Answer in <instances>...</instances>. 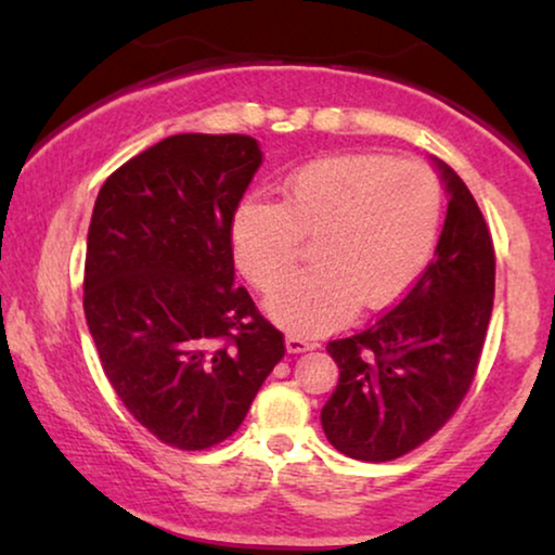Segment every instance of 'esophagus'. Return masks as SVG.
<instances>
[{"label":"esophagus","instance_id":"obj_1","mask_svg":"<svg viewBox=\"0 0 555 555\" xmlns=\"http://www.w3.org/2000/svg\"><path fill=\"white\" fill-rule=\"evenodd\" d=\"M285 346L291 353H302V351H310V348H315L318 344L306 336H298V333H287Z\"/></svg>","mask_w":555,"mask_h":555}]
</instances>
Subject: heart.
Listing matches in <instances>:
<instances>
[{"label":"heart","instance_id":"1","mask_svg":"<svg viewBox=\"0 0 555 555\" xmlns=\"http://www.w3.org/2000/svg\"><path fill=\"white\" fill-rule=\"evenodd\" d=\"M442 184L420 162L346 154L310 162L280 184L278 204L247 199L232 217L240 270L272 293L314 240L315 269L268 300L275 321L302 333L344 323L356 302L384 308L416 283L442 227Z\"/></svg>","mask_w":555,"mask_h":555}]
</instances>
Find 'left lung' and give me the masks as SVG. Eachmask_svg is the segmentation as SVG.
Returning a JSON list of instances; mask_svg holds the SVG:
<instances>
[{
  "label": "left lung",
  "mask_w": 555,
  "mask_h": 555,
  "mask_svg": "<svg viewBox=\"0 0 555 555\" xmlns=\"http://www.w3.org/2000/svg\"><path fill=\"white\" fill-rule=\"evenodd\" d=\"M450 207L435 260L404 298L328 340L336 391L321 422L338 452L389 462L435 437L475 382L495 295V247L475 196L439 162Z\"/></svg>",
  "instance_id": "obj_1"
}]
</instances>
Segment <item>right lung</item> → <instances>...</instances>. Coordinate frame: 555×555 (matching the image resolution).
<instances>
[{
	"mask_svg": "<svg viewBox=\"0 0 555 555\" xmlns=\"http://www.w3.org/2000/svg\"><path fill=\"white\" fill-rule=\"evenodd\" d=\"M260 164L253 135H169L105 179L90 217V336L133 420L177 450L232 437L285 356L234 285L232 217Z\"/></svg>",
	"mask_w": 555,
	"mask_h": 555,
	"instance_id": "right-lung-1",
	"label": "right lung"
}]
</instances>
